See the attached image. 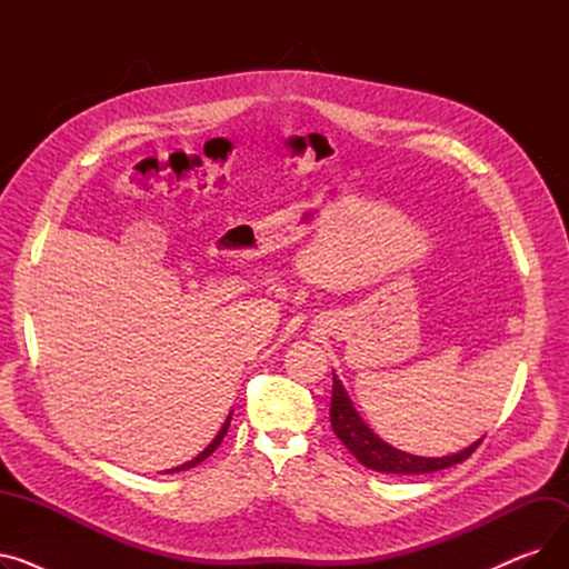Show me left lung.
Returning a JSON list of instances; mask_svg holds the SVG:
<instances>
[{
  "instance_id": "1",
  "label": "left lung",
  "mask_w": 569,
  "mask_h": 569,
  "mask_svg": "<svg viewBox=\"0 0 569 569\" xmlns=\"http://www.w3.org/2000/svg\"><path fill=\"white\" fill-rule=\"evenodd\" d=\"M332 403H330V422L337 433V438L348 447V452L360 461L362 466L376 470V472H395V475H422V472H436L442 468H450L455 463L466 461L477 447H480L482 438L466 447L463 452L452 455V457H438V459H427V457H412L406 455L397 447L387 445L380 440L360 417V412L355 410L352 401L348 399L341 380L335 376L332 378Z\"/></svg>"
}]
</instances>
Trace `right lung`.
<instances>
[{"instance_id": "add662e5", "label": "right lung", "mask_w": 569, "mask_h": 569, "mask_svg": "<svg viewBox=\"0 0 569 569\" xmlns=\"http://www.w3.org/2000/svg\"><path fill=\"white\" fill-rule=\"evenodd\" d=\"M228 427H230V417H228V420H226V425L221 427V431L217 433V438L212 440V442H209L207 447H204V450L196 457V459H191V461H187V463H182V466H179V468H172L170 472H177V470H189V468H193V466H198L200 461H204L209 455H212L214 450H217V447L221 445V440H223V436H226V431H228Z\"/></svg>"}]
</instances>
